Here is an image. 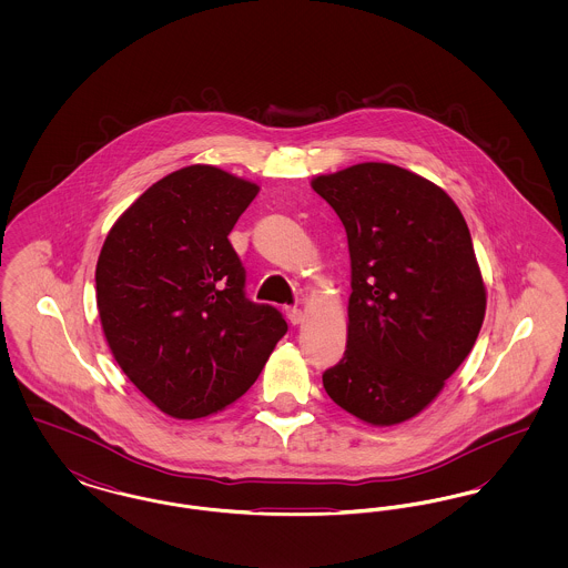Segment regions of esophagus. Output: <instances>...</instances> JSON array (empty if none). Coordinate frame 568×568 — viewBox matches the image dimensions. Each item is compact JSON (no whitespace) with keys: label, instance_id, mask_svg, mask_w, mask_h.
<instances>
[{"label":"esophagus","instance_id":"esophagus-1","mask_svg":"<svg viewBox=\"0 0 568 568\" xmlns=\"http://www.w3.org/2000/svg\"><path fill=\"white\" fill-rule=\"evenodd\" d=\"M287 320H290V324L292 325L302 324L304 315H302V311H300L297 306H292V308H287Z\"/></svg>","mask_w":568,"mask_h":568}]
</instances>
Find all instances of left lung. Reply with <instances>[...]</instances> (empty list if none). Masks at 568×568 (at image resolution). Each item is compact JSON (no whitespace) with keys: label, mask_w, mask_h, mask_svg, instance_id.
Masks as SVG:
<instances>
[{"label":"left lung","mask_w":568,"mask_h":568,"mask_svg":"<svg viewBox=\"0 0 568 568\" xmlns=\"http://www.w3.org/2000/svg\"><path fill=\"white\" fill-rule=\"evenodd\" d=\"M341 216L352 257L347 349L327 396L373 426L422 413L473 349L486 285L456 202L392 163L313 179Z\"/></svg>","instance_id":"obj_1"}]
</instances>
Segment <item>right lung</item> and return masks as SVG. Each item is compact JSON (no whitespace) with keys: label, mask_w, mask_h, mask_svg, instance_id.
<instances>
[{"label":"right lung","mask_w":568,"mask_h":568,"mask_svg":"<svg viewBox=\"0 0 568 568\" xmlns=\"http://www.w3.org/2000/svg\"><path fill=\"white\" fill-rule=\"evenodd\" d=\"M260 187L215 165L181 168L116 219L95 268L98 311L116 364L170 417L239 400L287 324L244 296L227 241Z\"/></svg>","instance_id":"1"}]
</instances>
